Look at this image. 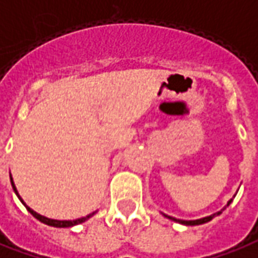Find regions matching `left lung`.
Returning a JSON list of instances; mask_svg holds the SVG:
<instances>
[{
  "instance_id": "1",
  "label": "left lung",
  "mask_w": 258,
  "mask_h": 258,
  "mask_svg": "<svg viewBox=\"0 0 258 258\" xmlns=\"http://www.w3.org/2000/svg\"><path fill=\"white\" fill-rule=\"evenodd\" d=\"M232 203V199L229 201L227 205H230ZM217 215H220V212L217 213ZM216 216V215H212V216H208V217H203V219H199V220H179V219H175V217H171V216H166L169 217L171 220H175V222H178V223H182V225H188V226H196V225H203V223H206V222H210L213 217Z\"/></svg>"
}]
</instances>
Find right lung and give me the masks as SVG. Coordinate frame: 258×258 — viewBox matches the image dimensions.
Instances as JSON below:
<instances>
[{"label":"right lung","mask_w":258,"mask_h":258,"mask_svg":"<svg viewBox=\"0 0 258 258\" xmlns=\"http://www.w3.org/2000/svg\"><path fill=\"white\" fill-rule=\"evenodd\" d=\"M11 182H12V178H11ZM12 188H14V190H15V194L18 195V192H17V189H15V185H14V182H12ZM18 198L21 199V196H19V195H18ZM21 202L24 203V201L21 199ZM24 205H25V208L28 209V212H29V213H31L33 217H36L38 220H41L42 223H45V225H49V226H53V227H70V226L79 225V223H83L85 220H87L89 217L94 215V213H92V215H89V216H86V217H82V219H78V220H53V219H48V217L41 216L39 213H36V212L31 209L29 206H26V203H24Z\"/></svg>","instance_id":"add662e5"}]
</instances>
